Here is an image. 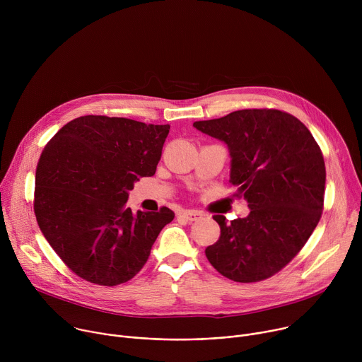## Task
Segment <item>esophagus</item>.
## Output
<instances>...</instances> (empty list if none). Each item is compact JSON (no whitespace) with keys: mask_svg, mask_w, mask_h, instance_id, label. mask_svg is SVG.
<instances>
[{"mask_svg":"<svg viewBox=\"0 0 362 362\" xmlns=\"http://www.w3.org/2000/svg\"><path fill=\"white\" fill-rule=\"evenodd\" d=\"M203 216V214L202 212H199V211H182L180 214H179V218H183L186 222H196V221H199L200 218Z\"/></svg>","mask_w":362,"mask_h":362,"instance_id":"34e87169","label":"esophagus"}]
</instances>
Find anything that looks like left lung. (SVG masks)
Instances as JSON below:
<instances>
[{
  "instance_id": "obj_1",
  "label": "left lung",
  "mask_w": 362,
  "mask_h": 362,
  "mask_svg": "<svg viewBox=\"0 0 362 362\" xmlns=\"http://www.w3.org/2000/svg\"><path fill=\"white\" fill-rule=\"evenodd\" d=\"M193 127L228 146L229 182L250 209L230 223L214 216L221 236L206 247V257L235 282L275 275L321 219L327 173L320 146L303 123L279 110H238Z\"/></svg>"
}]
</instances>
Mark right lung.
Masks as SVG:
<instances>
[{"instance_id": "1", "label": "right lung", "mask_w": 362, "mask_h": 362, "mask_svg": "<svg viewBox=\"0 0 362 362\" xmlns=\"http://www.w3.org/2000/svg\"><path fill=\"white\" fill-rule=\"evenodd\" d=\"M169 124L83 116L44 147L35 172L34 212L47 242L80 278L105 286L130 281L173 221L169 208H126L140 177L153 176Z\"/></svg>"}]
</instances>
